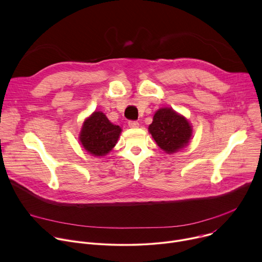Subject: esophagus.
Wrapping results in <instances>:
<instances>
[{
  "instance_id": "esophagus-1",
  "label": "esophagus",
  "mask_w": 262,
  "mask_h": 262,
  "mask_svg": "<svg viewBox=\"0 0 262 262\" xmlns=\"http://www.w3.org/2000/svg\"><path fill=\"white\" fill-rule=\"evenodd\" d=\"M128 126L132 128H137V127H139V122L135 121V120H130V121H128Z\"/></svg>"
}]
</instances>
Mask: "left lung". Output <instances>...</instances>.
Masks as SVG:
<instances>
[{
  "label": "left lung",
  "instance_id": "obj_1",
  "mask_svg": "<svg viewBox=\"0 0 262 262\" xmlns=\"http://www.w3.org/2000/svg\"><path fill=\"white\" fill-rule=\"evenodd\" d=\"M148 129L157 144L167 154H174L188 145L192 137L189 121L171 107L157 111Z\"/></svg>",
  "mask_w": 262,
  "mask_h": 262
}]
</instances>
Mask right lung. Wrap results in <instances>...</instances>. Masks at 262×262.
I'll list each match as a JSON object with an SVG mask.
<instances>
[{
	"label": "right lung",
	"mask_w": 262,
	"mask_h": 262,
	"mask_svg": "<svg viewBox=\"0 0 262 262\" xmlns=\"http://www.w3.org/2000/svg\"><path fill=\"white\" fill-rule=\"evenodd\" d=\"M120 133L121 128L112 124L103 113L94 112L84 122L80 141L88 152L102 157L116 145Z\"/></svg>",
	"instance_id": "right-lung-1"
}]
</instances>
